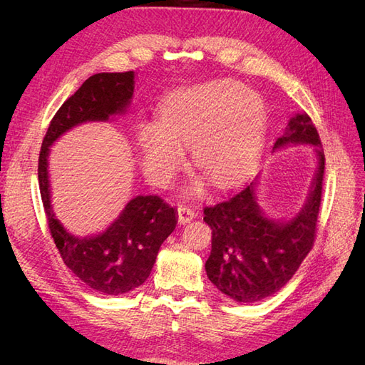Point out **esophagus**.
<instances>
[{
    "label": "esophagus",
    "mask_w": 365,
    "mask_h": 365,
    "mask_svg": "<svg viewBox=\"0 0 365 365\" xmlns=\"http://www.w3.org/2000/svg\"><path fill=\"white\" fill-rule=\"evenodd\" d=\"M195 216H196V215H195V212H193V210H192L190 207H187V205H178V220H180V224L190 222V220H192Z\"/></svg>",
    "instance_id": "obj_1"
}]
</instances>
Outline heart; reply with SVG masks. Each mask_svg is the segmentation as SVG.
<instances>
[{
	"instance_id": "b5f03b06",
	"label": "heart",
	"mask_w": 365,
	"mask_h": 365,
	"mask_svg": "<svg viewBox=\"0 0 365 365\" xmlns=\"http://www.w3.org/2000/svg\"><path fill=\"white\" fill-rule=\"evenodd\" d=\"M264 105L257 93L231 81H212L173 93L160 121L145 120L135 138L141 165L157 185H168L192 149L197 170L217 187L239 181L257 160L264 135Z\"/></svg>"
}]
</instances>
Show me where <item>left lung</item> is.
I'll return each mask as SVG.
<instances>
[{
  "mask_svg": "<svg viewBox=\"0 0 365 365\" xmlns=\"http://www.w3.org/2000/svg\"><path fill=\"white\" fill-rule=\"evenodd\" d=\"M291 143L314 146L318 158L311 193L297 216L286 222L264 216L257 205L256 182L204 208V220L212 228L207 275L220 292L239 303L260 302L280 291L314 247L323 192L324 150L306 113L289 120L288 132L277 138L274 149Z\"/></svg>",
  "mask_w": 365,
  "mask_h": 365,
  "instance_id": "left-lung-1",
  "label": "left lung"
}]
</instances>
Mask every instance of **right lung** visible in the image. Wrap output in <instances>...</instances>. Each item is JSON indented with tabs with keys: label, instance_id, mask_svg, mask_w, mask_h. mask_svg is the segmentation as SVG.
Masks as SVG:
<instances>
[{
	"label": "right lung",
	"instance_id": "add662e5",
	"mask_svg": "<svg viewBox=\"0 0 365 365\" xmlns=\"http://www.w3.org/2000/svg\"><path fill=\"white\" fill-rule=\"evenodd\" d=\"M134 71H126L98 73L86 79L50 121L38 163L43 212L63 263L86 286L106 295L126 294L148 280L161 244L178 222L176 210L157 195L137 196L103 233L83 239L73 236L53 213L48 152L71 128L125 113L134 94Z\"/></svg>",
	"mask_w": 365,
	"mask_h": 365
}]
</instances>
